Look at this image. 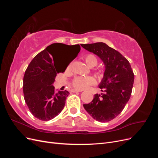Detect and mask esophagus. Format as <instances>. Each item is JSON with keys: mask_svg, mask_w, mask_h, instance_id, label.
Returning a JSON list of instances; mask_svg holds the SVG:
<instances>
[{"mask_svg": "<svg viewBox=\"0 0 158 158\" xmlns=\"http://www.w3.org/2000/svg\"><path fill=\"white\" fill-rule=\"evenodd\" d=\"M72 92H74V93H76V92H82V91H80V90H76V89H73L71 91Z\"/></svg>", "mask_w": 158, "mask_h": 158, "instance_id": "obj_1", "label": "esophagus"}]
</instances>
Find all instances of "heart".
Instances as JSON below:
<instances>
[{"mask_svg": "<svg viewBox=\"0 0 158 158\" xmlns=\"http://www.w3.org/2000/svg\"><path fill=\"white\" fill-rule=\"evenodd\" d=\"M85 61L88 66L89 67L94 66L97 64L98 60L94 55L89 54L85 56ZM71 69V64L68 66V70ZM95 80L92 76H88V77H77L76 78L73 82V85L74 88L79 90H82L86 89L89 85L94 84Z\"/></svg>", "mask_w": 158, "mask_h": 158, "instance_id": "obj_1", "label": "heart"}]
</instances>
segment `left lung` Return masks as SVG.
<instances>
[{
    "mask_svg": "<svg viewBox=\"0 0 158 158\" xmlns=\"http://www.w3.org/2000/svg\"><path fill=\"white\" fill-rule=\"evenodd\" d=\"M84 49L98 56L105 65L103 78L99 84L103 92L84 107L95 120L111 121L121 113L131 98L134 84L133 71L128 60L120 52L103 42L81 44Z\"/></svg>",
    "mask_w": 158,
    "mask_h": 158,
    "instance_id": "8db88e82",
    "label": "left lung"
}]
</instances>
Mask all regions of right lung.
<instances>
[{
	"label": "right lung",
	"mask_w": 158,
	"mask_h": 158,
	"mask_svg": "<svg viewBox=\"0 0 158 158\" xmlns=\"http://www.w3.org/2000/svg\"><path fill=\"white\" fill-rule=\"evenodd\" d=\"M80 51L79 45L52 44L38 53L28 65L23 76V91L26 103L35 117L49 121L63 109L69 92L66 90L55 92L52 84L56 74L65 71ZM67 52L72 53L68 60L58 59V55Z\"/></svg>",
	"instance_id": "right-lung-1"
}]
</instances>
